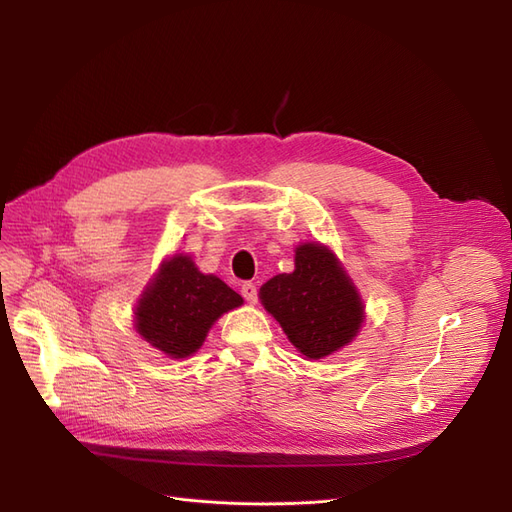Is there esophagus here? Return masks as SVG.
<instances>
[{"label": "esophagus", "instance_id": "obj_1", "mask_svg": "<svg viewBox=\"0 0 512 512\" xmlns=\"http://www.w3.org/2000/svg\"><path fill=\"white\" fill-rule=\"evenodd\" d=\"M241 294H243V299L247 301V303H256L258 301V290H256V286L254 284H250V282H245L243 286H241Z\"/></svg>", "mask_w": 512, "mask_h": 512}]
</instances>
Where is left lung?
<instances>
[{
	"mask_svg": "<svg viewBox=\"0 0 512 512\" xmlns=\"http://www.w3.org/2000/svg\"><path fill=\"white\" fill-rule=\"evenodd\" d=\"M260 303L307 361L348 346L365 320V303L331 247L307 241L294 250V271L260 286Z\"/></svg>",
	"mask_w": 512,
	"mask_h": 512,
	"instance_id": "8db88e82",
	"label": "left lung"
}]
</instances>
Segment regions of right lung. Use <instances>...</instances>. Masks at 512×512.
<instances>
[{
    "instance_id": "1",
    "label": "right lung",
    "mask_w": 512,
    "mask_h": 512,
    "mask_svg": "<svg viewBox=\"0 0 512 512\" xmlns=\"http://www.w3.org/2000/svg\"><path fill=\"white\" fill-rule=\"evenodd\" d=\"M243 305V297L218 275L198 271L192 256L162 260L134 307V329L170 359H188L220 316Z\"/></svg>"
}]
</instances>
